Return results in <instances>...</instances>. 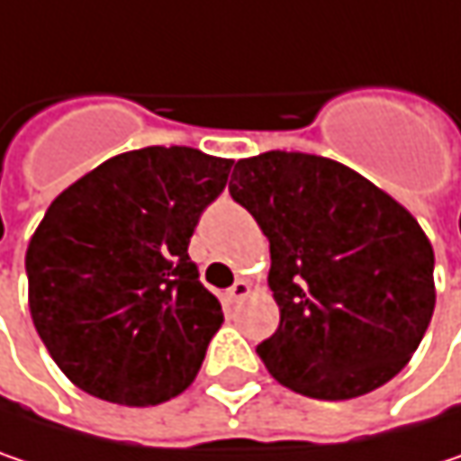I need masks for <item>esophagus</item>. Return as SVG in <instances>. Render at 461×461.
Instances as JSON below:
<instances>
[{
	"label": "esophagus",
	"mask_w": 461,
	"mask_h": 461,
	"mask_svg": "<svg viewBox=\"0 0 461 461\" xmlns=\"http://www.w3.org/2000/svg\"><path fill=\"white\" fill-rule=\"evenodd\" d=\"M249 294H251V285H249V280H236V283L228 288V299H230V302L247 299Z\"/></svg>",
	"instance_id": "esophagus-1"
}]
</instances>
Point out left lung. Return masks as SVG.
I'll list each match as a JSON object with an SVG mask.
<instances>
[{
    "mask_svg": "<svg viewBox=\"0 0 461 461\" xmlns=\"http://www.w3.org/2000/svg\"><path fill=\"white\" fill-rule=\"evenodd\" d=\"M230 196L270 241L278 330L257 346L285 388L344 402L399 375L436 310L433 247L393 196L336 159H239Z\"/></svg>",
    "mask_w": 461,
    "mask_h": 461,
    "instance_id": "left-lung-1",
    "label": "left lung"
}]
</instances>
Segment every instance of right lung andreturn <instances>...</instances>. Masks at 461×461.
<instances>
[{"mask_svg":"<svg viewBox=\"0 0 461 461\" xmlns=\"http://www.w3.org/2000/svg\"><path fill=\"white\" fill-rule=\"evenodd\" d=\"M230 165L199 149H133L51 202L25 251L28 307L73 385L154 407L194 383L222 307L188 244Z\"/></svg>","mask_w":461,"mask_h":461,"instance_id":"add662e5","label":"right lung"}]
</instances>
